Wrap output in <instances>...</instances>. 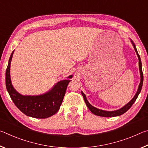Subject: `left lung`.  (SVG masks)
I'll return each mask as SVG.
<instances>
[{"label":"left lung","instance_id":"8db88e82","mask_svg":"<svg viewBox=\"0 0 148 148\" xmlns=\"http://www.w3.org/2000/svg\"><path fill=\"white\" fill-rule=\"evenodd\" d=\"M131 42L132 44V46H133L135 51H136V55L138 57V60H139V70H140V83L139 84L138 88V91L136 92V95H134V97L132 98V99L130 101L129 103H127L125 106H124L121 108H120L117 110H115V111H105V110H102L97 108L94 106H92V105L89 104V102L87 101L86 99V96L85 95L83 92L82 91V95L83 96L85 102L87 105V106L88 108L89 109L90 111H91L92 114H94L96 116H102V117H116V116H121V115L125 113L127 110H128L132 106V105L134 103V102L136 101V100L137 99L138 96L140 94V91H141L142 87V84H143V79H144V76H143V72H142V62H141V59H140V57L138 53L136 47L135 46V44L133 43V42L131 40Z\"/></svg>","mask_w":148,"mask_h":148}]
</instances>
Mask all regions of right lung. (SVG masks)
<instances>
[{
  "label": "right lung",
  "instance_id": "add662e5",
  "mask_svg": "<svg viewBox=\"0 0 148 148\" xmlns=\"http://www.w3.org/2000/svg\"><path fill=\"white\" fill-rule=\"evenodd\" d=\"M14 51L10 57L6 71V86L12 101L20 111L27 116L45 119L56 114L60 108L71 79L59 82L50 91L37 96L22 95L14 89L10 78V64ZM72 75L68 77L71 79Z\"/></svg>",
  "mask_w": 148,
  "mask_h": 148
}]
</instances>
